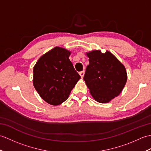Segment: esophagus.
Masks as SVG:
<instances>
[{
  "label": "esophagus",
  "mask_w": 151,
  "mask_h": 151,
  "mask_svg": "<svg viewBox=\"0 0 151 151\" xmlns=\"http://www.w3.org/2000/svg\"><path fill=\"white\" fill-rule=\"evenodd\" d=\"M84 73H85V71H84V70H82V71H81V72H80V73H79L80 75H81V78H84Z\"/></svg>",
  "instance_id": "esophagus-1"
}]
</instances>
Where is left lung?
I'll return each instance as SVG.
<instances>
[{
    "label": "left lung",
    "instance_id": "1",
    "mask_svg": "<svg viewBox=\"0 0 151 151\" xmlns=\"http://www.w3.org/2000/svg\"><path fill=\"white\" fill-rule=\"evenodd\" d=\"M89 65L84 80L96 101L107 103L121 93L127 81L123 64L110 51L100 50L86 52Z\"/></svg>",
    "mask_w": 151,
    "mask_h": 151
}]
</instances>
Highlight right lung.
<instances>
[{
    "instance_id": "1",
    "label": "right lung",
    "mask_w": 151,
    "mask_h": 151,
    "mask_svg": "<svg viewBox=\"0 0 151 151\" xmlns=\"http://www.w3.org/2000/svg\"><path fill=\"white\" fill-rule=\"evenodd\" d=\"M70 54L69 50L56 47L41 56L34 67V88L51 105L65 101L81 78L69 59Z\"/></svg>"
}]
</instances>
